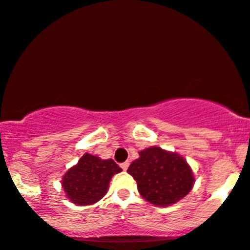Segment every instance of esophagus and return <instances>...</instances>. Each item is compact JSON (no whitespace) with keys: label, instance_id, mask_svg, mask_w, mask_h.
Wrapping results in <instances>:
<instances>
[{"label":"esophagus","instance_id":"34e87169","mask_svg":"<svg viewBox=\"0 0 250 250\" xmlns=\"http://www.w3.org/2000/svg\"><path fill=\"white\" fill-rule=\"evenodd\" d=\"M121 168L123 169V171H127V168H128V166H129V163H128V161H125V163H122L121 164Z\"/></svg>","mask_w":250,"mask_h":250}]
</instances>
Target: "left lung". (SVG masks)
Here are the masks:
<instances>
[{
  "instance_id": "obj_1",
  "label": "left lung",
  "mask_w": 250,
  "mask_h": 250,
  "mask_svg": "<svg viewBox=\"0 0 250 250\" xmlns=\"http://www.w3.org/2000/svg\"><path fill=\"white\" fill-rule=\"evenodd\" d=\"M139 159L128 168L147 202L156 207H169L183 199L193 188L190 165L177 153L152 146L139 152Z\"/></svg>"
}]
</instances>
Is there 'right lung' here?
Here are the masks:
<instances>
[{"instance_id": "right-lung-1", "label": "right lung", "mask_w": 250, "mask_h": 250, "mask_svg": "<svg viewBox=\"0 0 250 250\" xmlns=\"http://www.w3.org/2000/svg\"><path fill=\"white\" fill-rule=\"evenodd\" d=\"M122 168L112 159L102 160L89 153L64 174L62 186L73 204L91 205L105 196L112 175Z\"/></svg>"}]
</instances>
